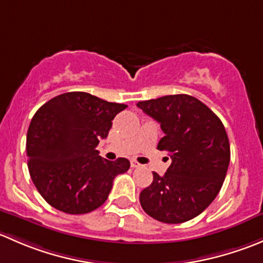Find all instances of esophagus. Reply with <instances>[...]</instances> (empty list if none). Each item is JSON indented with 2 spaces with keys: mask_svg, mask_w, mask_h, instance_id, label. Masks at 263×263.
<instances>
[{
  "mask_svg": "<svg viewBox=\"0 0 263 263\" xmlns=\"http://www.w3.org/2000/svg\"><path fill=\"white\" fill-rule=\"evenodd\" d=\"M131 166H132V168H139V166H141V164H140L139 161L135 160V159H132V160H131Z\"/></svg>",
  "mask_w": 263,
  "mask_h": 263,
  "instance_id": "34e87169",
  "label": "esophagus"
}]
</instances>
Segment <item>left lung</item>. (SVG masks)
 <instances>
[{"instance_id": "8db88e82", "label": "left lung", "mask_w": 263, "mask_h": 263, "mask_svg": "<svg viewBox=\"0 0 263 263\" xmlns=\"http://www.w3.org/2000/svg\"><path fill=\"white\" fill-rule=\"evenodd\" d=\"M137 107L160 123L164 137L158 148L172 159L164 176L153 172L140 203L158 221H188L209 208L227 176L230 145L224 124L208 105L187 94L139 102Z\"/></svg>"}]
</instances>
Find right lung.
Segmentation results:
<instances>
[{
    "mask_svg": "<svg viewBox=\"0 0 263 263\" xmlns=\"http://www.w3.org/2000/svg\"><path fill=\"white\" fill-rule=\"evenodd\" d=\"M126 108L89 92L71 91L36 110L26 136L28 168L34 185L50 206L80 215L107 201L113 181L128 171L129 161L103 159L95 147Z\"/></svg>",
    "mask_w": 263,
    "mask_h": 263,
    "instance_id": "add662e5",
    "label": "right lung"
}]
</instances>
